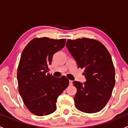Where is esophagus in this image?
Here are the masks:
<instances>
[{"label": "esophagus", "instance_id": "esophagus-1", "mask_svg": "<svg viewBox=\"0 0 128 128\" xmlns=\"http://www.w3.org/2000/svg\"><path fill=\"white\" fill-rule=\"evenodd\" d=\"M72 81L69 80V86H72Z\"/></svg>", "mask_w": 128, "mask_h": 128}]
</instances>
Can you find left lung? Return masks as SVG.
I'll list each match as a JSON object with an SVG mask.
<instances>
[{"label":"left lung","mask_w":128,"mask_h":128,"mask_svg":"<svg viewBox=\"0 0 128 128\" xmlns=\"http://www.w3.org/2000/svg\"><path fill=\"white\" fill-rule=\"evenodd\" d=\"M68 50L78 68L84 69L86 81H74L77 88L74 102L80 112L94 113L106 104L115 84V71L112 57L105 46L94 39L68 40Z\"/></svg>","instance_id":"1"}]
</instances>
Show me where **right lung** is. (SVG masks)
I'll use <instances>...</instances> for the list:
<instances>
[{
	"instance_id": "obj_1",
	"label": "right lung",
	"mask_w": 128,
	"mask_h": 128,
	"mask_svg": "<svg viewBox=\"0 0 128 128\" xmlns=\"http://www.w3.org/2000/svg\"><path fill=\"white\" fill-rule=\"evenodd\" d=\"M66 40L35 38L22 53L17 70L19 94L28 110L35 115L54 112L57 98L69 86L66 76L59 78L47 73L52 56L64 48Z\"/></svg>"
}]
</instances>
